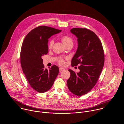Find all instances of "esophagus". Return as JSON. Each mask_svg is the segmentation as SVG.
<instances>
[{
  "instance_id": "1",
  "label": "esophagus",
  "mask_w": 124,
  "mask_h": 124,
  "mask_svg": "<svg viewBox=\"0 0 124 124\" xmlns=\"http://www.w3.org/2000/svg\"><path fill=\"white\" fill-rule=\"evenodd\" d=\"M59 71H60V72H61V71H62V70H65L64 68H62V67H60V68H59Z\"/></svg>"
}]
</instances>
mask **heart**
<instances>
[{"mask_svg": "<svg viewBox=\"0 0 124 124\" xmlns=\"http://www.w3.org/2000/svg\"><path fill=\"white\" fill-rule=\"evenodd\" d=\"M60 39H61L62 43L64 44V45L66 47L69 45H73V41L72 39L70 37L67 36V35H63V36H61L60 38ZM54 40H50L48 43V48L49 49L52 48L53 45H54ZM58 62L60 65H63L65 63L64 60L62 58H60L58 60Z\"/></svg>", "mask_w": 124, "mask_h": 124, "instance_id": "obj_1", "label": "heart"}]
</instances>
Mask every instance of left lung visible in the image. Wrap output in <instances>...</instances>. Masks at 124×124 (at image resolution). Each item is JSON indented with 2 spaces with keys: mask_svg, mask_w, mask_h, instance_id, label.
<instances>
[{
  "mask_svg": "<svg viewBox=\"0 0 124 124\" xmlns=\"http://www.w3.org/2000/svg\"><path fill=\"white\" fill-rule=\"evenodd\" d=\"M70 31L76 35L78 41L71 65H79L80 71L76 73L69 70L70 76L67 83L70 92L81 96L90 91L96 85L104 65V51L101 40L93 31L85 28H74Z\"/></svg>",
  "mask_w": 124,
  "mask_h": 124,
  "instance_id": "obj_1",
  "label": "left lung"
}]
</instances>
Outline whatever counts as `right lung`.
Masks as SVG:
<instances>
[{
	"label": "right lung",
	"mask_w": 124,
	"mask_h": 124,
	"mask_svg": "<svg viewBox=\"0 0 124 124\" xmlns=\"http://www.w3.org/2000/svg\"><path fill=\"white\" fill-rule=\"evenodd\" d=\"M61 30L39 26L25 36L21 48V64L23 73L34 90L43 93L50 89L58 74L59 68L54 65L45 69L42 56L48 53V39Z\"/></svg>",
	"instance_id": "add662e5"
}]
</instances>
